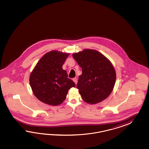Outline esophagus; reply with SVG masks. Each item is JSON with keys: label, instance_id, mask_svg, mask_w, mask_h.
Wrapping results in <instances>:
<instances>
[{"label": "esophagus", "instance_id": "obj_1", "mask_svg": "<svg viewBox=\"0 0 149 149\" xmlns=\"http://www.w3.org/2000/svg\"><path fill=\"white\" fill-rule=\"evenodd\" d=\"M72 80H73L74 82L75 83V84H77V77H74V78L72 79Z\"/></svg>", "mask_w": 149, "mask_h": 149}]
</instances>
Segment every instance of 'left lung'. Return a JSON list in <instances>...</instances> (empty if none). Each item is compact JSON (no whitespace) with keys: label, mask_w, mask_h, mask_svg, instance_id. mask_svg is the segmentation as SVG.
<instances>
[{"label":"left lung","mask_w":149,"mask_h":149,"mask_svg":"<svg viewBox=\"0 0 149 149\" xmlns=\"http://www.w3.org/2000/svg\"><path fill=\"white\" fill-rule=\"evenodd\" d=\"M82 68L77 88L82 99L89 104H97L106 99L116 81V72L111 63L96 50L85 49L72 54Z\"/></svg>","instance_id":"1"}]
</instances>
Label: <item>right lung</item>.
Listing matches in <instances>:
<instances>
[{"instance_id": "1", "label": "right lung", "mask_w": 149, "mask_h": 149, "mask_svg": "<svg viewBox=\"0 0 149 149\" xmlns=\"http://www.w3.org/2000/svg\"><path fill=\"white\" fill-rule=\"evenodd\" d=\"M69 54L52 51L44 54L36 64L29 77L34 95L41 102L58 105L66 98L68 90L75 84L68 78L62 66Z\"/></svg>"}]
</instances>
